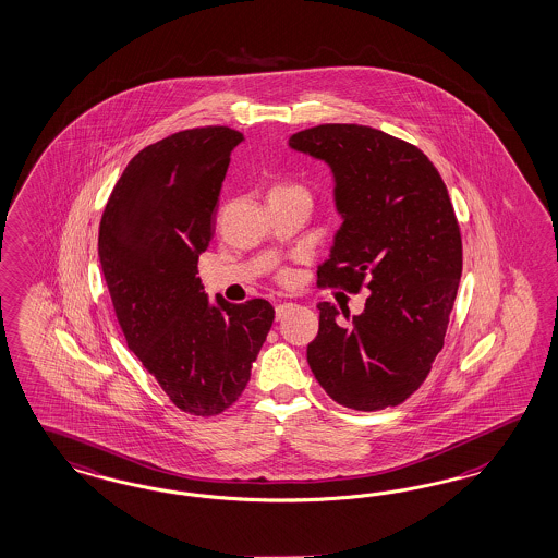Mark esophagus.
I'll return each instance as SVG.
<instances>
[{
  "mask_svg": "<svg viewBox=\"0 0 558 558\" xmlns=\"http://www.w3.org/2000/svg\"><path fill=\"white\" fill-rule=\"evenodd\" d=\"M292 307H294L292 303H280V305L276 307V319H278V322H280V319H284V317L289 315L290 311H292Z\"/></svg>",
  "mask_w": 558,
  "mask_h": 558,
  "instance_id": "obj_1",
  "label": "esophagus"
}]
</instances>
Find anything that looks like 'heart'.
<instances>
[{"instance_id":"obj_1","label":"heart","mask_w":558,"mask_h":558,"mask_svg":"<svg viewBox=\"0 0 558 558\" xmlns=\"http://www.w3.org/2000/svg\"><path fill=\"white\" fill-rule=\"evenodd\" d=\"M276 193H305L307 192L301 187V185H294V183H278L269 190V195H276Z\"/></svg>"}]
</instances>
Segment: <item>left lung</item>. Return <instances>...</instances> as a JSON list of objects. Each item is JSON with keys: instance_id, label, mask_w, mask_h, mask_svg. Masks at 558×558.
Returning <instances> with one entry per match:
<instances>
[{"instance_id": "8db88e82", "label": "left lung", "mask_w": 558, "mask_h": 558, "mask_svg": "<svg viewBox=\"0 0 558 558\" xmlns=\"http://www.w3.org/2000/svg\"><path fill=\"white\" fill-rule=\"evenodd\" d=\"M289 146L329 167L342 218L317 284L371 292L352 317L317 305L308 366L338 404H402L441 352L460 287V227L441 174L416 146L366 125H317Z\"/></svg>"}]
</instances>
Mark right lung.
Here are the masks:
<instances>
[{"label": "right lung", "mask_w": 558, "mask_h": 558, "mask_svg": "<svg viewBox=\"0 0 558 558\" xmlns=\"http://www.w3.org/2000/svg\"><path fill=\"white\" fill-rule=\"evenodd\" d=\"M231 128L169 135L135 154L98 229V259L128 347L177 408L214 416L239 400L274 307L204 292L197 259L214 236Z\"/></svg>", "instance_id": "add662e5"}]
</instances>
